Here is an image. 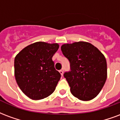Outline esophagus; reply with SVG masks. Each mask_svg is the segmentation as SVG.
I'll list each match as a JSON object with an SVG mask.
<instances>
[{"label":"esophagus","instance_id":"1","mask_svg":"<svg viewBox=\"0 0 120 120\" xmlns=\"http://www.w3.org/2000/svg\"><path fill=\"white\" fill-rule=\"evenodd\" d=\"M59 73H61V76H63V70H59Z\"/></svg>","mask_w":120,"mask_h":120}]
</instances>
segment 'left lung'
<instances>
[{
    "label": "left lung",
    "instance_id": "1",
    "mask_svg": "<svg viewBox=\"0 0 120 120\" xmlns=\"http://www.w3.org/2000/svg\"><path fill=\"white\" fill-rule=\"evenodd\" d=\"M61 51L70 63V71L64 73L71 94L83 101L93 99L107 79V63L101 52L90 43L64 44Z\"/></svg>",
    "mask_w": 120,
    "mask_h": 120
}]
</instances>
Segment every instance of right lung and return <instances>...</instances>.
Instances as JSON below:
<instances>
[{"label": "right lung", "mask_w": 120, "mask_h": 120, "mask_svg": "<svg viewBox=\"0 0 120 120\" xmlns=\"http://www.w3.org/2000/svg\"><path fill=\"white\" fill-rule=\"evenodd\" d=\"M57 43L36 42L28 45L15 58V76L22 92L32 100H41L54 92L61 78L52 57Z\"/></svg>", "instance_id": "add662e5"}]
</instances>
